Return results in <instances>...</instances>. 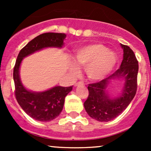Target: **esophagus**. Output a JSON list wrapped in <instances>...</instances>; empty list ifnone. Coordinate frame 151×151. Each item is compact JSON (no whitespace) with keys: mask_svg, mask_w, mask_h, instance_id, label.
I'll use <instances>...</instances> for the list:
<instances>
[{"mask_svg":"<svg viewBox=\"0 0 151 151\" xmlns=\"http://www.w3.org/2000/svg\"><path fill=\"white\" fill-rule=\"evenodd\" d=\"M80 85H83V83L81 81H79V82H77L74 84V86H80Z\"/></svg>","mask_w":151,"mask_h":151,"instance_id":"obj_1","label":"esophagus"}]
</instances>
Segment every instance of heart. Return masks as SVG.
<instances>
[{
	"mask_svg": "<svg viewBox=\"0 0 151 151\" xmlns=\"http://www.w3.org/2000/svg\"><path fill=\"white\" fill-rule=\"evenodd\" d=\"M74 61L78 65L85 67L89 79L99 81L111 72L116 64L117 57L104 45L94 43L77 49L74 54ZM70 70L73 74L79 72V68L74 63L71 64Z\"/></svg>",
	"mask_w": 151,
	"mask_h": 151,
	"instance_id": "obj_1",
	"label": "heart"
}]
</instances>
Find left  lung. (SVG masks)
<instances>
[{"label": "left lung", "instance_id": "obj_1", "mask_svg": "<svg viewBox=\"0 0 151 151\" xmlns=\"http://www.w3.org/2000/svg\"><path fill=\"white\" fill-rule=\"evenodd\" d=\"M124 59L120 68L103 80L89 84V96L84 103L90 117L101 122H107L116 118L127 108L137 91L138 62L134 52L129 46L121 44ZM122 78L125 81L120 96L111 98L106 91L110 80Z\"/></svg>", "mask_w": 151, "mask_h": 151}]
</instances>
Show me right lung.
I'll list each match as a JSON object with an SVG mask.
<instances>
[{"instance_id": "obj_1", "label": "right lung", "mask_w": 151, "mask_h": 151, "mask_svg": "<svg viewBox=\"0 0 151 151\" xmlns=\"http://www.w3.org/2000/svg\"><path fill=\"white\" fill-rule=\"evenodd\" d=\"M65 37V34L56 32L40 35L20 50L15 62L13 70L15 98L24 111L37 121H50L58 117L63 109L65 96L72 91V86H56L41 92L29 91L20 81V64L24 58L44 48H62Z\"/></svg>"}]
</instances>
